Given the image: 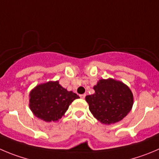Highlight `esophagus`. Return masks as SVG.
I'll list each match as a JSON object with an SVG mask.
<instances>
[{"mask_svg":"<svg viewBox=\"0 0 159 159\" xmlns=\"http://www.w3.org/2000/svg\"><path fill=\"white\" fill-rule=\"evenodd\" d=\"M85 96H86V95L85 94H82V95H80V97L81 98V99H84V98H85Z\"/></svg>","mask_w":159,"mask_h":159,"instance_id":"esophagus-1","label":"esophagus"}]
</instances>
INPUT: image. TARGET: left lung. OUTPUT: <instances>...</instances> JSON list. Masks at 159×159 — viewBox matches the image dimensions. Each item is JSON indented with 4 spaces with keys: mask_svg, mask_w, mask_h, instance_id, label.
I'll return each instance as SVG.
<instances>
[{
    "mask_svg": "<svg viewBox=\"0 0 159 159\" xmlns=\"http://www.w3.org/2000/svg\"><path fill=\"white\" fill-rule=\"evenodd\" d=\"M95 93L85 100L93 116L101 123L114 124L122 120L131 111L133 96L130 89L120 81L101 79L93 87Z\"/></svg>",
    "mask_w": 159,
    "mask_h": 159,
    "instance_id": "obj_1",
    "label": "left lung"
}]
</instances>
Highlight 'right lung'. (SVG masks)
I'll use <instances>...</instances> for the list:
<instances>
[{
  "label": "right lung",
  "mask_w": 159,
  "mask_h": 159,
  "mask_svg": "<svg viewBox=\"0 0 159 159\" xmlns=\"http://www.w3.org/2000/svg\"><path fill=\"white\" fill-rule=\"evenodd\" d=\"M79 96L59 84L48 81L38 84L30 93V108L33 114L47 122L56 121L64 115L68 107Z\"/></svg>",
  "instance_id": "obj_1"
}]
</instances>
